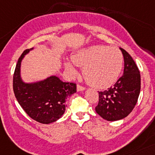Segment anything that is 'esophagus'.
<instances>
[{"mask_svg": "<svg viewBox=\"0 0 155 155\" xmlns=\"http://www.w3.org/2000/svg\"><path fill=\"white\" fill-rule=\"evenodd\" d=\"M85 90V87L83 86H81V85H80V84H77V91H83Z\"/></svg>", "mask_w": 155, "mask_h": 155, "instance_id": "34e87169", "label": "esophagus"}]
</instances>
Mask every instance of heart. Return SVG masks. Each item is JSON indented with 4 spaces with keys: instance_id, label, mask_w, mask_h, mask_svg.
Here are the masks:
<instances>
[{
    "instance_id": "heart-1",
    "label": "heart",
    "mask_w": 155,
    "mask_h": 155,
    "mask_svg": "<svg viewBox=\"0 0 155 155\" xmlns=\"http://www.w3.org/2000/svg\"><path fill=\"white\" fill-rule=\"evenodd\" d=\"M71 60L75 65L84 68L85 80L97 88L111 86L119 78L123 67V56L120 50L106 45L82 49L71 56ZM65 67L71 73H76L69 63H66Z\"/></svg>"
}]
</instances>
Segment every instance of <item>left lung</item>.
Listing matches in <instances>:
<instances>
[{
	"mask_svg": "<svg viewBox=\"0 0 155 155\" xmlns=\"http://www.w3.org/2000/svg\"><path fill=\"white\" fill-rule=\"evenodd\" d=\"M124 59L123 75L107 90L99 92L95 111L107 121L124 119L135 107L141 88L139 70L130 54L120 48Z\"/></svg>",
	"mask_w": 155,
	"mask_h": 155,
	"instance_id": "1",
	"label": "left lung"
}]
</instances>
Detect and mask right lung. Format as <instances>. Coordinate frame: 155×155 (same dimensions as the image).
Wrapping results in <instances>:
<instances>
[{"label": "right lung", "instance_id": "1", "mask_svg": "<svg viewBox=\"0 0 155 155\" xmlns=\"http://www.w3.org/2000/svg\"><path fill=\"white\" fill-rule=\"evenodd\" d=\"M32 49L24 51L17 61L13 75V91L28 116L39 123L49 124L62 117L67 98L76 92V84L63 82L56 75L41 81L25 83L21 76V61Z\"/></svg>", "mask_w": 155, "mask_h": 155}]
</instances>
